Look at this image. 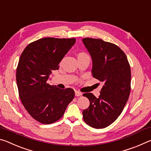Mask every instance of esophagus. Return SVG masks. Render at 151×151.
I'll list each match as a JSON object with an SVG mask.
<instances>
[{"label": "esophagus", "instance_id": "obj_1", "mask_svg": "<svg viewBox=\"0 0 151 151\" xmlns=\"http://www.w3.org/2000/svg\"><path fill=\"white\" fill-rule=\"evenodd\" d=\"M75 95H76V96H80L82 95V93L79 92V91H76Z\"/></svg>", "mask_w": 151, "mask_h": 151}]
</instances>
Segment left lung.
I'll use <instances>...</instances> for the list:
<instances>
[{
	"label": "left lung",
	"instance_id": "8db88e82",
	"mask_svg": "<svg viewBox=\"0 0 151 151\" xmlns=\"http://www.w3.org/2000/svg\"><path fill=\"white\" fill-rule=\"evenodd\" d=\"M82 42L92 58L93 77L103 83L98 98L83 94L90 100L83 118L91 127L104 128L117 119L129 98L130 67L124 51L114 44L91 38Z\"/></svg>",
	"mask_w": 151,
	"mask_h": 151
}]
</instances>
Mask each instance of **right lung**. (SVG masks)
<instances>
[{
    "label": "right lung",
    "mask_w": 151,
    "mask_h": 151,
    "mask_svg": "<svg viewBox=\"0 0 151 151\" xmlns=\"http://www.w3.org/2000/svg\"><path fill=\"white\" fill-rule=\"evenodd\" d=\"M76 43V39L43 38L26 47L17 69V83L24 107L35 120L51 124L63 116L75 93L49 85L53 70Z\"/></svg>",
    "instance_id": "right-lung-1"
}]
</instances>
